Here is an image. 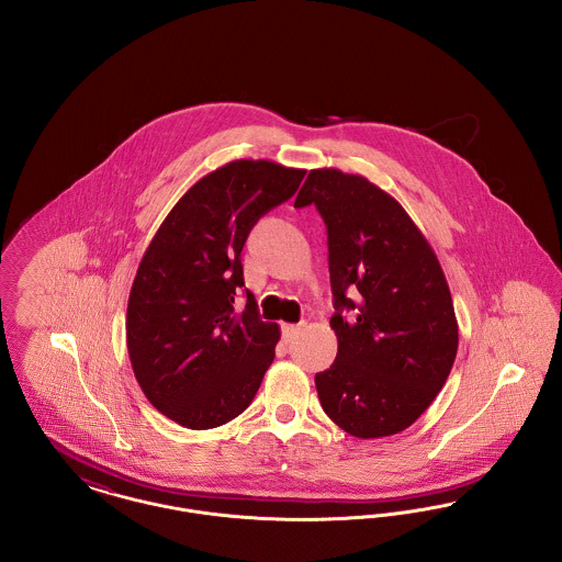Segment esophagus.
I'll use <instances>...</instances> for the list:
<instances>
[{
	"mask_svg": "<svg viewBox=\"0 0 562 562\" xmlns=\"http://www.w3.org/2000/svg\"><path fill=\"white\" fill-rule=\"evenodd\" d=\"M301 333V324H282V337L286 341H293Z\"/></svg>",
	"mask_w": 562,
	"mask_h": 562,
	"instance_id": "esophagus-1",
	"label": "esophagus"
}]
</instances>
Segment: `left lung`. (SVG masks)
I'll list each match as a JSON object with an SVG mask.
<instances>
[{"label": "left lung", "mask_w": 562, "mask_h": 562, "mask_svg": "<svg viewBox=\"0 0 562 562\" xmlns=\"http://www.w3.org/2000/svg\"><path fill=\"white\" fill-rule=\"evenodd\" d=\"M310 204L328 232L339 344L333 367L316 374L322 408L356 438L398 434L453 369L459 326L445 271L398 200L360 175L310 170L294 206Z\"/></svg>", "instance_id": "8db88e82"}]
</instances>
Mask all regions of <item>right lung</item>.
Wrapping results in <instances>:
<instances>
[{
    "label": "right lung",
    "instance_id": "obj_1",
    "mask_svg": "<svg viewBox=\"0 0 562 562\" xmlns=\"http://www.w3.org/2000/svg\"><path fill=\"white\" fill-rule=\"evenodd\" d=\"M303 168L234 160L202 177L161 221L128 296L134 376L161 415L189 429L238 417L273 362L280 326L259 318L244 289L241 248L252 225L286 202Z\"/></svg>",
    "mask_w": 562,
    "mask_h": 562
}]
</instances>
